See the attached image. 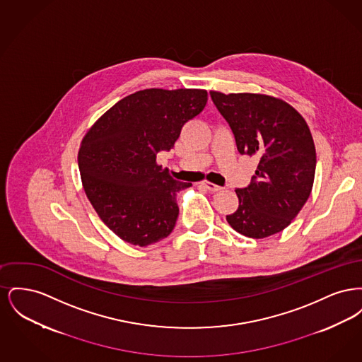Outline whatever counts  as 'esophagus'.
Segmentation results:
<instances>
[{
    "label": "esophagus",
    "instance_id": "1",
    "mask_svg": "<svg viewBox=\"0 0 362 362\" xmlns=\"http://www.w3.org/2000/svg\"><path fill=\"white\" fill-rule=\"evenodd\" d=\"M202 185H204L209 191H211V192H217V191H221V189H223V187H220V186H217V185L209 182V180H204Z\"/></svg>",
    "mask_w": 362,
    "mask_h": 362
}]
</instances>
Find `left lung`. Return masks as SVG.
<instances>
[{
	"mask_svg": "<svg viewBox=\"0 0 362 362\" xmlns=\"http://www.w3.org/2000/svg\"><path fill=\"white\" fill-rule=\"evenodd\" d=\"M210 96L229 123L239 153L259 158L250 186L236 189L239 207L226 221L247 238L276 235L310 198L316 170L310 127L296 108L274 96L217 90Z\"/></svg>",
	"mask_w": 362,
	"mask_h": 362,
	"instance_id": "obj_1",
	"label": "left lung"
}]
</instances>
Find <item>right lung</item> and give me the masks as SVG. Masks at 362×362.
<instances>
[{
	"label": "right lung",
	"mask_w": 362,
	"mask_h": 362,
	"mask_svg": "<svg viewBox=\"0 0 362 362\" xmlns=\"http://www.w3.org/2000/svg\"><path fill=\"white\" fill-rule=\"evenodd\" d=\"M206 102L205 89H142L114 104L86 132L78 151L83 187L122 240L146 247L173 232L179 214L175 195L191 183L175 180L156 156L173 148Z\"/></svg>",
	"instance_id": "add662e5"
}]
</instances>
